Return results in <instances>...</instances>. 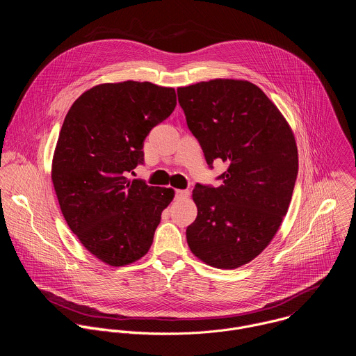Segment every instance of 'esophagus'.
Segmentation results:
<instances>
[{
	"mask_svg": "<svg viewBox=\"0 0 356 356\" xmlns=\"http://www.w3.org/2000/svg\"><path fill=\"white\" fill-rule=\"evenodd\" d=\"M190 195L188 190H176L175 191V198H187Z\"/></svg>",
	"mask_w": 356,
	"mask_h": 356,
	"instance_id": "obj_1",
	"label": "esophagus"
}]
</instances>
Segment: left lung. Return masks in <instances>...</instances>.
<instances>
[{"mask_svg":"<svg viewBox=\"0 0 356 356\" xmlns=\"http://www.w3.org/2000/svg\"><path fill=\"white\" fill-rule=\"evenodd\" d=\"M187 127L221 186L197 183V218L186 229L197 258L235 269L269 245L287 213L298 172L293 132L266 94L245 80L216 79L177 88Z\"/></svg>","mask_w":356,"mask_h":356,"instance_id":"left-lung-1","label":"left lung"}]
</instances>
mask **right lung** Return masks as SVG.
I'll return each instance as SVG.
<instances>
[{
    "label": "right lung",
    "instance_id": "right-lung-1",
    "mask_svg": "<svg viewBox=\"0 0 356 356\" xmlns=\"http://www.w3.org/2000/svg\"><path fill=\"white\" fill-rule=\"evenodd\" d=\"M176 107V91L149 81L99 84L70 107L52 180L62 214L80 242L111 266L140 259L154 242L173 188L128 173L143 165V142Z\"/></svg>",
    "mask_w": 356,
    "mask_h": 356
}]
</instances>
